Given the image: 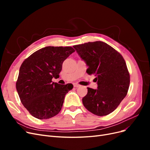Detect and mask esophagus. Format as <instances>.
I'll list each match as a JSON object with an SVG mask.
<instances>
[{
  "label": "esophagus",
  "instance_id": "34e87169",
  "mask_svg": "<svg viewBox=\"0 0 150 150\" xmlns=\"http://www.w3.org/2000/svg\"><path fill=\"white\" fill-rule=\"evenodd\" d=\"M73 86H74V87H75V88H78V87H79V86H80L79 84H77V83H74Z\"/></svg>",
  "mask_w": 150,
  "mask_h": 150
}]
</instances>
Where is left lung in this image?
Returning <instances> with one entry per match:
<instances>
[{
	"label": "left lung",
	"mask_w": 150,
	"mask_h": 150,
	"mask_svg": "<svg viewBox=\"0 0 150 150\" xmlns=\"http://www.w3.org/2000/svg\"><path fill=\"white\" fill-rule=\"evenodd\" d=\"M88 68L86 72L96 76L98 89L88 88L83 98L84 107L94 115L103 116L114 111L128 91L130 76L121 54L101 41L73 46Z\"/></svg>",
	"instance_id": "obj_1"
}]
</instances>
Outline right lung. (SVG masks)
I'll return each mask as SVG.
<instances>
[{
  "label": "right lung",
  "instance_id": "right-lung-1",
  "mask_svg": "<svg viewBox=\"0 0 150 150\" xmlns=\"http://www.w3.org/2000/svg\"><path fill=\"white\" fill-rule=\"evenodd\" d=\"M74 52L72 47L47 46L22 62L16 89L21 103L32 116L49 119L61 110L66 94L73 85L52 83V79L59 76L63 62Z\"/></svg>",
  "mask_w": 150,
  "mask_h": 150
}]
</instances>
